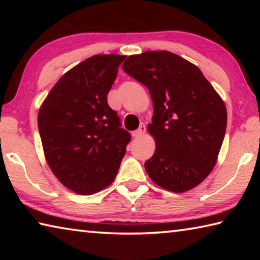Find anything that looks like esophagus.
Here are the masks:
<instances>
[{"mask_svg": "<svg viewBox=\"0 0 260 260\" xmlns=\"http://www.w3.org/2000/svg\"><path fill=\"white\" fill-rule=\"evenodd\" d=\"M147 131V127L144 124H141L140 127L136 131H134L133 133H132V135H133V138H140V136H142L144 133H146Z\"/></svg>", "mask_w": 260, "mask_h": 260, "instance_id": "1", "label": "esophagus"}]
</instances>
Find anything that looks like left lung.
I'll return each instance as SVG.
<instances>
[{"label": "left lung", "instance_id": "8db88e82", "mask_svg": "<svg viewBox=\"0 0 260 260\" xmlns=\"http://www.w3.org/2000/svg\"><path fill=\"white\" fill-rule=\"evenodd\" d=\"M122 70L148 88L153 103L148 131L156 150L144 162L148 175L166 190H190L217 162L227 126L225 103L199 68L173 52L129 56Z\"/></svg>", "mask_w": 260, "mask_h": 260}]
</instances>
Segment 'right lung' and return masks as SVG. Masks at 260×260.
Instances as JSON below:
<instances>
[{
  "mask_svg": "<svg viewBox=\"0 0 260 260\" xmlns=\"http://www.w3.org/2000/svg\"><path fill=\"white\" fill-rule=\"evenodd\" d=\"M126 56L95 55L57 81L39 111L48 165L65 187L91 195L116 178L131 134L107 95Z\"/></svg>",
  "mask_w": 260,
  "mask_h": 260,
  "instance_id": "right-lung-1",
  "label": "right lung"
}]
</instances>
